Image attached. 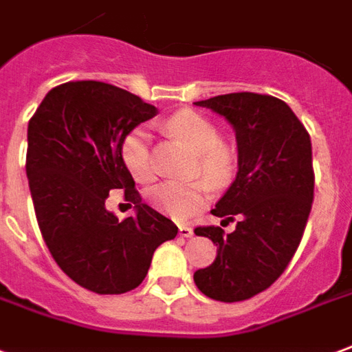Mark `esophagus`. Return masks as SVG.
Returning a JSON list of instances; mask_svg holds the SVG:
<instances>
[{
	"mask_svg": "<svg viewBox=\"0 0 352 352\" xmlns=\"http://www.w3.org/2000/svg\"><path fill=\"white\" fill-rule=\"evenodd\" d=\"M178 233H180V236H184V239H191V236L195 235V233H193V229L188 228V226H180Z\"/></svg>",
	"mask_w": 352,
	"mask_h": 352,
	"instance_id": "esophagus-1",
	"label": "esophagus"
}]
</instances>
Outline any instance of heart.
<instances>
[{"label": "heart", "instance_id": "1", "mask_svg": "<svg viewBox=\"0 0 352 352\" xmlns=\"http://www.w3.org/2000/svg\"><path fill=\"white\" fill-rule=\"evenodd\" d=\"M168 131L186 142L197 153V170H201L204 180L195 182H164L149 189V201L159 210L168 214L178 221H186L201 212L210 199V186L223 188L233 178L235 153L221 144L216 124L195 111H180L168 119ZM121 159L131 176L140 184L153 180V164L149 153V132L144 126L132 129L121 144Z\"/></svg>", "mask_w": 352, "mask_h": 352}]
</instances>
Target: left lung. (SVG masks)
Masks as SVG:
<instances>
[{
	"instance_id": "1",
	"label": "left lung",
	"mask_w": 352,
	"mask_h": 352,
	"mask_svg": "<svg viewBox=\"0 0 352 352\" xmlns=\"http://www.w3.org/2000/svg\"><path fill=\"white\" fill-rule=\"evenodd\" d=\"M228 121L236 138L239 172L212 214L233 221V233L197 228L218 246L212 265L193 275L216 301L248 300L275 283L300 246L313 204L311 138L286 102L256 92H231L195 102Z\"/></svg>"
}]
</instances>
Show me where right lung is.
<instances>
[{"label":"right lung","instance_id":"right-lung-1","mask_svg":"<svg viewBox=\"0 0 352 352\" xmlns=\"http://www.w3.org/2000/svg\"><path fill=\"white\" fill-rule=\"evenodd\" d=\"M157 108L102 81H69L47 92L28 123L26 174L41 235L66 275L96 294L140 286L153 252L178 235L142 203L121 159L123 138ZM124 188L135 216L119 222L105 208Z\"/></svg>","mask_w":352,"mask_h":352}]
</instances>
